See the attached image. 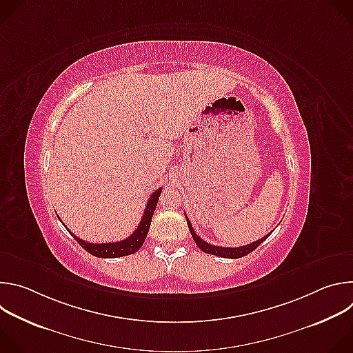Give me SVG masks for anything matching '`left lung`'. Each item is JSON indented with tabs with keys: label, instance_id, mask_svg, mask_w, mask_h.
Here are the masks:
<instances>
[{
	"label": "left lung",
	"instance_id": "1",
	"mask_svg": "<svg viewBox=\"0 0 353 353\" xmlns=\"http://www.w3.org/2000/svg\"><path fill=\"white\" fill-rule=\"evenodd\" d=\"M187 219V225H188V229H190V233L195 241V244L204 251V253L207 254H212V256H218V257H223V259H240V257H244L247 256L248 253H251V251L256 250L264 240H267V237L272 233L270 232L267 236L261 237L260 240L254 241V243H250L247 245H241V247H221V245H214V244H210L207 241H204L203 239H201L192 229V225L191 222L188 221V218L185 216Z\"/></svg>",
	"mask_w": 353,
	"mask_h": 353
}]
</instances>
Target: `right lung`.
Returning <instances> with one entry per match:
<instances>
[{"label": "right lung", "mask_w": 353, "mask_h": 353, "mask_svg": "<svg viewBox=\"0 0 353 353\" xmlns=\"http://www.w3.org/2000/svg\"><path fill=\"white\" fill-rule=\"evenodd\" d=\"M161 192H162V188H158L152 192V195H150V198L148 199L145 212L142 215V219H141L138 228L135 229V232L131 236H128L124 240H120L116 243H88V241L77 237L75 234H72L70 230L68 232L88 251L89 254H92L94 257L116 259V257H124V256L134 254L142 247V244L148 236L149 226H150V222H152V215L157 210Z\"/></svg>", "instance_id": "add662e5"}]
</instances>
